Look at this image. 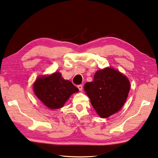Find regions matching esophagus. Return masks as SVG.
Here are the masks:
<instances>
[{
    "mask_svg": "<svg viewBox=\"0 0 158 158\" xmlns=\"http://www.w3.org/2000/svg\"><path fill=\"white\" fill-rule=\"evenodd\" d=\"M77 88L79 89V91H82L83 89V85H77Z\"/></svg>",
    "mask_w": 158,
    "mask_h": 158,
    "instance_id": "esophagus-1",
    "label": "esophagus"
}]
</instances>
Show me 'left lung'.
<instances>
[{
    "label": "left lung",
    "instance_id": "left-lung-1",
    "mask_svg": "<svg viewBox=\"0 0 158 158\" xmlns=\"http://www.w3.org/2000/svg\"><path fill=\"white\" fill-rule=\"evenodd\" d=\"M129 89L127 77L112 68L97 71L93 81L84 85L92 107L101 118H107L120 110Z\"/></svg>",
    "mask_w": 158,
    "mask_h": 158
}]
</instances>
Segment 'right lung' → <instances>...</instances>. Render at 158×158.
<instances>
[{"label":"right lung","mask_w":158,"mask_h":158,"mask_svg":"<svg viewBox=\"0 0 158 158\" xmlns=\"http://www.w3.org/2000/svg\"><path fill=\"white\" fill-rule=\"evenodd\" d=\"M33 90L39 99L50 109L62 107L71 94L79 91L60 73L47 77H40L33 85Z\"/></svg>","instance_id":"1"}]
</instances>
